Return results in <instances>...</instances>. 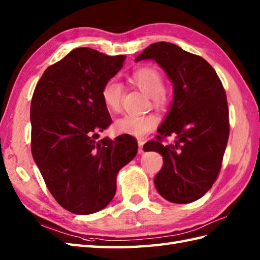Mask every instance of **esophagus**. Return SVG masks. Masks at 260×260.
I'll use <instances>...</instances> for the list:
<instances>
[{
	"label": "esophagus",
	"mask_w": 260,
	"mask_h": 260,
	"mask_svg": "<svg viewBox=\"0 0 260 260\" xmlns=\"http://www.w3.org/2000/svg\"><path fill=\"white\" fill-rule=\"evenodd\" d=\"M143 145H145V142H143L142 140L138 141V146H139V153H142V152H143V149H142Z\"/></svg>",
	"instance_id": "obj_1"
}]
</instances>
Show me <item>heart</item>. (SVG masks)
I'll return each instance as SVG.
<instances>
[{
    "mask_svg": "<svg viewBox=\"0 0 260 260\" xmlns=\"http://www.w3.org/2000/svg\"><path fill=\"white\" fill-rule=\"evenodd\" d=\"M132 81L146 94L152 96L155 103L165 100L164 79L158 70L153 68H140L132 74ZM122 86L117 80H109L101 91L102 100L108 109L117 112L120 109ZM159 119L154 114H132L128 113L115 121V128L121 134L135 137H145L149 131L157 126Z\"/></svg>",
    "mask_w": 260,
    "mask_h": 260,
    "instance_id": "obj_1",
    "label": "heart"
}]
</instances>
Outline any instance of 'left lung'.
<instances>
[{"instance_id": "1", "label": "left lung", "mask_w": 260, "mask_h": 260, "mask_svg": "<svg viewBox=\"0 0 260 260\" xmlns=\"http://www.w3.org/2000/svg\"><path fill=\"white\" fill-rule=\"evenodd\" d=\"M153 60L168 76L174 98L158 128L157 140L145 151L162 155L164 166L154 177L161 197L174 204L200 199L212 187L221 168L229 137L228 105L216 71L204 57L169 42L150 44L136 62ZM175 137L164 146L159 140Z\"/></svg>"}]
</instances>
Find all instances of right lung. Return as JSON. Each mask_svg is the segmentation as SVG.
<instances>
[{
	"mask_svg": "<svg viewBox=\"0 0 260 260\" xmlns=\"http://www.w3.org/2000/svg\"><path fill=\"white\" fill-rule=\"evenodd\" d=\"M125 55L72 50L49 67L31 102L32 155L51 194L76 215L100 211L113 199L119 170L136 157L130 135L99 139L112 120L101 91Z\"/></svg>",
	"mask_w": 260,
	"mask_h": 260,
	"instance_id": "right-lung-1",
	"label": "right lung"
}]
</instances>
